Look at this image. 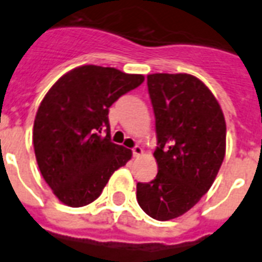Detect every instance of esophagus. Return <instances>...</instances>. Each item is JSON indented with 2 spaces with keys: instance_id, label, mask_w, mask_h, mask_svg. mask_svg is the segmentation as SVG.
<instances>
[{
  "instance_id": "obj_1",
  "label": "esophagus",
  "mask_w": 262,
  "mask_h": 262,
  "mask_svg": "<svg viewBox=\"0 0 262 262\" xmlns=\"http://www.w3.org/2000/svg\"><path fill=\"white\" fill-rule=\"evenodd\" d=\"M143 155V148L141 147H135L133 148V156L135 158H139V156Z\"/></svg>"
}]
</instances>
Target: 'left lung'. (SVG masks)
Returning a JSON list of instances; mask_svg holds the SVG:
<instances>
[{"label": "left lung", "instance_id": "8db88e82", "mask_svg": "<svg viewBox=\"0 0 262 262\" xmlns=\"http://www.w3.org/2000/svg\"><path fill=\"white\" fill-rule=\"evenodd\" d=\"M155 114L158 174L137 183V203L148 216L166 222L199 203L226 155V119L219 102L187 73L147 76Z\"/></svg>", "mask_w": 262, "mask_h": 262}]
</instances>
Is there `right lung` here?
<instances>
[{
	"instance_id": "1",
	"label": "right lung",
	"mask_w": 262,
	"mask_h": 262,
	"mask_svg": "<svg viewBox=\"0 0 262 262\" xmlns=\"http://www.w3.org/2000/svg\"><path fill=\"white\" fill-rule=\"evenodd\" d=\"M143 81V75L83 65L59 77L43 98L32 132L35 156L62 204L79 208L95 201L113 172L132 159L130 149L111 143L108 108Z\"/></svg>"
}]
</instances>
